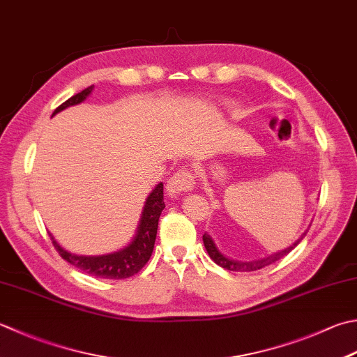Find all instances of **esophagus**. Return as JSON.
Here are the masks:
<instances>
[{"label": "esophagus", "mask_w": 357, "mask_h": 357, "mask_svg": "<svg viewBox=\"0 0 357 357\" xmlns=\"http://www.w3.org/2000/svg\"><path fill=\"white\" fill-rule=\"evenodd\" d=\"M195 187V176L190 170H178L173 176L167 181L165 190L170 197H178V195L184 192H190Z\"/></svg>", "instance_id": "obj_1"}]
</instances>
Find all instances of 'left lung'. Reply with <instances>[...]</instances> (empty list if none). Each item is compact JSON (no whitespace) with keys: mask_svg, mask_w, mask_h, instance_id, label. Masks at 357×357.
Instances as JSON below:
<instances>
[{"mask_svg":"<svg viewBox=\"0 0 357 357\" xmlns=\"http://www.w3.org/2000/svg\"><path fill=\"white\" fill-rule=\"evenodd\" d=\"M306 235V234H305ZM303 235V236H305ZM302 236V238H303ZM300 238V240H302ZM300 240L294 244V246H291V248H288L286 250H282V252H278V254H274V255H271V257H266V258H261V260H257V261H249V263H241V261H234V260H229V258H226L225 255H222L218 249H216V246H215V243L212 241V238L211 236H208L207 234H204L202 235V241H204V246H206V249H207V252H208V257L212 258V260L218 264V266H221V268H225V269H227V271H235V272H252V271H258V269H261V268H264V266H268V264H271V263H275V261H278L280 260V258H283L284 255H288L292 249H294L297 244L300 243Z\"/></svg>","mask_w":357,"mask_h":357,"instance_id":"obj_1","label":"left lung"}]
</instances>
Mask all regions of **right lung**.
<instances>
[{"label":"right lung","mask_w":357,"mask_h":357,"mask_svg":"<svg viewBox=\"0 0 357 357\" xmlns=\"http://www.w3.org/2000/svg\"><path fill=\"white\" fill-rule=\"evenodd\" d=\"M91 91H93V86H88L80 91V93L69 97L66 102H63L60 107L55 108L54 114H57L59 111L71 107V105L83 102L89 96ZM164 184L159 183L155 187V190L150 193V197L146 198L142 218L141 222H139L135 240L131 241L130 246L109 255L82 257L69 254L54 240V236L51 234H49V236H51L54 248L57 249V252L60 254L63 260L71 263L77 269L86 272V274L94 275L97 278H114V280H122V278H128L137 274V272L145 266L146 261L150 260L158 234V221L160 212L164 211Z\"/></svg>","instance_id":"1"}]
</instances>
